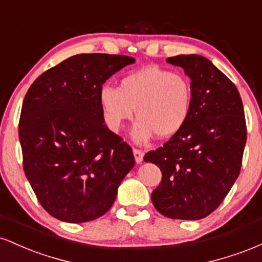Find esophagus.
Masks as SVG:
<instances>
[{"label": "esophagus", "mask_w": 262, "mask_h": 262, "mask_svg": "<svg viewBox=\"0 0 262 262\" xmlns=\"http://www.w3.org/2000/svg\"><path fill=\"white\" fill-rule=\"evenodd\" d=\"M133 152H134V158H135V161H137V164H140V162L143 161L144 152L139 149H133Z\"/></svg>", "instance_id": "esophagus-1"}]
</instances>
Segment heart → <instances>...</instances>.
Returning <instances> with one entry per match:
<instances>
[{
  "label": "heart",
  "mask_w": 262,
  "mask_h": 262,
  "mask_svg": "<svg viewBox=\"0 0 262 262\" xmlns=\"http://www.w3.org/2000/svg\"><path fill=\"white\" fill-rule=\"evenodd\" d=\"M100 101L113 132L130 121L135 110L138 123L133 138L144 143L154 134L159 139H167L181 130L191 114L193 91L185 75L146 66L127 75L119 89L102 87Z\"/></svg>",
  "instance_id": "obj_1"
}]
</instances>
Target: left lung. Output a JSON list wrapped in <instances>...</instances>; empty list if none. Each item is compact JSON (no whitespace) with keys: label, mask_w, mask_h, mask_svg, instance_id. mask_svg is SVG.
<instances>
[{"label":"left lung","mask_w":262,"mask_h":262,"mask_svg":"<svg viewBox=\"0 0 262 262\" xmlns=\"http://www.w3.org/2000/svg\"><path fill=\"white\" fill-rule=\"evenodd\" d=\"M191 79L193 102L188 121L144 161L160 167V185L151 193L162 215L197 221L223 202L240 173L246 143L244 107L239 91L208 59L196 54L167 58Z\"/></svg>","instance_id":"8db88e82"}]
</instances>
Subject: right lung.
Here are the masks:
<instances>
[{"label":"right lung","instance_id":"obj_1","mask_svg":"<svg viewBox=\"0 0 262 262\" xmlns=\"http://www.w3.org/2000/svg\"><path fill=\"white\" fill-rule=\"evenodd\" d=\"M132 56L79 54L38 77L26 93L18 134L23 170L41 207L85 223L110 210L133 169V150L107 128L100 92Z\"/></svg>","mask_w":262,"mask_h":262}]
</instances>
